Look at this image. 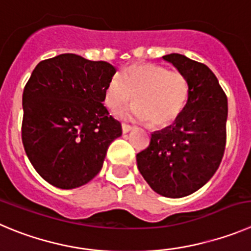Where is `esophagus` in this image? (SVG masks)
<instances>
[{
  "label": "esophagus",
  "instance_id": "esophagus-1",
  "mask_svg": "<svg viewBox=\"0 0 251 251\" xmlns=\"http://www.w3.org/2000/svg\"><path fill=\"white\" fill-rule=\"evenodd\" d=\"M132 126L131 125H127V124H123V132L124 133H126V132H128V131H131L132 130Z\"/></svg>",
  "mask_w": 251,
  "mask_h": 251
}]
</instances>
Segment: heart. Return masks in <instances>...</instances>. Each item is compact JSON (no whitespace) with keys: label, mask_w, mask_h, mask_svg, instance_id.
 I'll return each instance as SVG.
<instances>
[{"label":"heart","mask_w":251,"mask_h":251,"mask_svg":"<svg viewBox=\"0 0 251 251\" xmlns=\"http://www.w3.org/2000/svg\"><path fill=\"white\" fill-rule=\"evenodd\" d=\"M130 118L163 127L175 123L183 112L189 97L186 76L166 67L151 63L132 64L107 83L104 102L118 112L132 100Z\"/></svg>","instance_id":"b5f03b06"}]
</instances>
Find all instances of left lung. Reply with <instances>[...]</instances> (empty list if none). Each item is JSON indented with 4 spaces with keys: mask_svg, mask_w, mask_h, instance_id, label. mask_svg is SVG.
Masks as SVG:
<instances>
[{
    "mask_svg": "<svg viewBox=\"0 0 251 251\" xmlns=\"http://www.w3.org/2000/svg\"><path fill=\"white\" fill-rule=\"evenodd\" d=\"M186 76L189 97L183 112L168 127L151 135L136 154L140 173L156 193L182 198L202 188L223 158L228 99L214 73L186 55H163Z\"/></svg>",
    "mask_w": 251,
    "mask_h": 251,
    "instance_id": "obj_1",
    "label": "left lung"
}]
</instances>
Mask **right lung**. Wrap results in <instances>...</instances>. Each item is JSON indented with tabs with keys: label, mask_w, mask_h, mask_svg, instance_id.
Returning a JSON list of instances; mask_svg holds the SVG:
<instances>
[{
	"label": "right lung",
	"mask_w": 251,
	"mask_h": 251,
	"mask_svg": "<svg viewBox=\"0 0 251 251\" xmlns=\"http://www.w3.org/2000/svg\"><path fill=\"white\" fill-rule=\"evenodd\" d=\"M116 69L65 53L42 60L23 90L22 142L34 170L62 189L84 186L100 172L121 124L104 106Z\"/></svg>",
	"instance_id": "obj_1"
}]
</instances>
